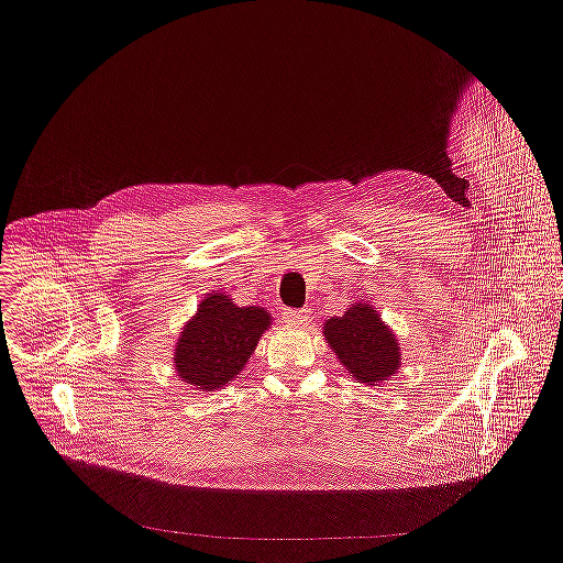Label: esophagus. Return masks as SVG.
Wrapping results in <instances>:
<instances>
[{
    "label": "esophagus",
    "instance_id": "esophagus-1",
    "mask_svg": "<svg viewBox=\"0 0 563 563\" xmlns=\"http://www.w3.org/2000/svg\"><path fill=\"white\" fill-rule=\"evenodd\" d=\"M311 318L309 309H285L283 311V320L287 324H305Z\"/></svg>",
    "mask_w": 563,
    "mask_h": 563
}]
</instances>
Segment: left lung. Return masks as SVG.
I'll use <instances>...</instances> for the list:
<instances>
[{
	"label": "left lung",
	"mask_w": 563,
	"mask_h": 563,
	"mask_svg": "<svg viewBox=\"0 0 563 563\" xmlns=\"http://www.w3.org/2000/svg\"><path fill=\"white\" fill-rule=\"evenodd\" d=\"M322 335L349 376L366 387L387 383L400 368L398 335L368 302H353L342 316L329 318Z\"/></svg>",
	"instance_id": "obj_1"
}]
</instances>
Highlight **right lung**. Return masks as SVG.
I'll list each match as a JSON object with an SVG mask.
<instances>
[{"label": "right lung", "instance_id": "add662e5", "mask_svg": "<svg viewBox=\"0 0 563 563\" xmlns=\"http://www.w3.org/2000/svg\"><path fill=\"white\" fill-rule=\"evenodd\" d=\"M269 327L272 313L265 307H239L225 291L206 294L174 344L178 380L206 394L228 387Z\"/></svg>", "mask_w": 563, "mask_h": 563}]
</instances>
